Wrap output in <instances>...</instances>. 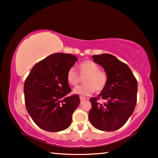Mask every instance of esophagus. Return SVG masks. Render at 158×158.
<instances>
[{
	"label": "esophagus",
	"instance_id": "obj_1",
	"mask_svg": "<svg viewBox=\"0 0 158 158\" xmlns=\"http://www.w3.org/2000/svg\"><path fill=\"white\" fill-rule=\"evenodd\" d=\"M85 99H86V98H85V97L80 96V100L81 101H84V100H85Z\"/></svg>",
	"mask_w": 158,
	"mask_h": 158
}]
</instances>
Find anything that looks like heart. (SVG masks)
Returning <instances> with one entry per match:
<instances>
[{
  "mask_svg": "<svg viewBox=\"0 0 158 158\" xmlns=\"http://www.w3.org/2000/svg\"><path fill=\"white\" fill-rule=\"evenodd\" d=\"M79 74L83 79L84 85L77 86L73 89L75 94L87 96L93 94L95 90L100 93L105 89L108 83L107 74L104 71L99 70V66L91 60H85L78 66ZM66 78L68 83L73 86H76L81 81L79 75L74 68L69 69Z\"/></svg>",
  "mask_w": 158,
  "mask_h": 158,
  "instance_id": "obj_1",
  "label": "heart"
}]
</instances>
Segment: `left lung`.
I'll return each instance as SVG.
<instances>
[{"label":"left lung","mask_w":158,"mask_h":158,"mask_svg":"<svg viewBox=\"0 0 158 158\" xmlns=\"http://www.w3.org/2000/svg\"><path fill=\"white\" fill-rule=\"evenodd\" d=\"M96 63L104 68L108 76L105 89L97 98H90L92 107L88 114L90 122L101 131L117 130L135 111L137 103V81L131 69L115 56L102 54L92 57ZM99 99L106 102L100 104Z\"/></svg>","instance_id":"obj_1"}]
</instances>
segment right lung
<instances>
[{
	"instance_id": "right-lung-1",
	"label": "right lung",
	"mask_w": 158,
	"mask_h": 158,
	"mask_svg": "<svg viewBox=\"0 0 158 158\" xmlns=\"http://www.w3.org/2000/svg\"><path fill=\"white\" fill-rule=\"evenodd\" d=\"M76 61L71 54H52L37 62L26 79V108L34 123L45 131L55 132L70 127L80 98L77 94L67 96L71 88L66 75Z\"/></svg>"
}]
</instances>
